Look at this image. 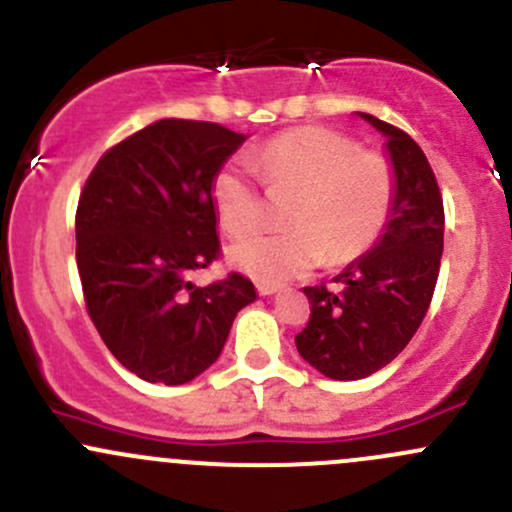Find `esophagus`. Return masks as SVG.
Instances as JSON below:
<instances>
[{"instance_id":"34e87169","label":"esophagus","mask_w":512,"mask_h":512,"mask_svg":"<svg viewBox=\"0 0 512 512\" xmlns=\"http://www.w3.org/2000/svg\"><path fill=\"white\" fill-rule=\"evenodd\" d=\"M257 292H260L262 297H270V294L280 292V287H277V285H265V282H260V285H257Z\"/></svg>"}]
</instances>
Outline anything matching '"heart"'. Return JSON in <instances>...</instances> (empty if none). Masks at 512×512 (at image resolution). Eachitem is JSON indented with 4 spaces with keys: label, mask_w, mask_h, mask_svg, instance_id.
Masks as SVG:
<instances>
[{
    "label": "heart",
    "mask_w": 512,
    "mask_h": 512,
    "mask_svg": "<svg viewBox=\"0 0 512 512\" xmlns=\"http://www.w3.org/2000/svg\"><path fill=\"white\" fill-rule=\"evenodd\" d=\"M272 193H297L287 210L289 230H255L265 218V195L245 160H227L210 195L232 242L227 257L260 282H285L324 260L347 265L369 252L391 220L396 175L381 153L361 151L354 138L324 126L280 133L255 158Z\"/></svg>",
    "instance_id": "heart-1"
}]
</instances>
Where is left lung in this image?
<instances>
[{
  "instance_id": "left-lung-1",
  "label": "left lung",
  "mask_w": 512,
  "mask_h": 512,
  "mask_svg": "<svg viewBox=\"0 0 512 512\" xmlns=\"http://www.w3.org/2000/svg\"><path fill=\"white\" fill-rule=\"evenodd\" d=\"M359 116L386 138L394 210L376 245L337 275L339 289L304 287L312 314L294 337L302 359L337 381L371 376L404 352L426 317L443 255V200L423 151L391 123Z\"/></svg>"
}]
</instances>
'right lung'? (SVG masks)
<instances>
[{"instance_id":"add662e5","label":"right lung","mask_w":512,"mask_h":512,"mask_svg":"<svg viewBox=\"0 0 512 512\" xmlns=\"http://www.w3.org/2000/svg\"><path fill=\"white\" fill-rule=\"evenodd\" d=\"M247 136L163 118L106 151L76 210V265L86 309L111 354L151 384H188L215 364L235 314L257 292L247 277L195 287L220 255L215 173Z\"/></svg>"}]
</instances>
